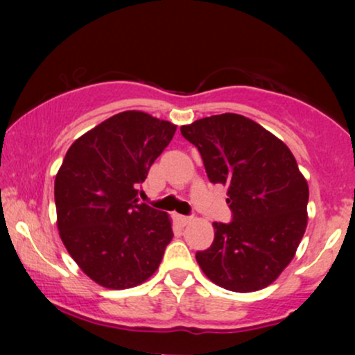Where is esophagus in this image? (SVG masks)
Wrapping results in <instances>:
<instances>
[{"label":"esophagus","mask_w":355,"mask_h":355,"mask_svg":"<svg viewBox=\"0 0 355 355\" xmlns=\"http://www.w3.org/2000/svg\"><path fill=\"white\" fill-rule=\"evenodd\" d=\"M176 220L181 226H186L192 221V216H184V215H176Z\"/></svg>","instance_id":"34e87169"}]
</instances>
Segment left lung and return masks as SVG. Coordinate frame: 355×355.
<instances>
[{
	"label": "left lung",
	"mask_w": 355,
	"mask_h": 355,
	"mask_svg": "<svg viewBox=\"0 0 355 355\" xmlns=\"http://www.w3.org/2000/svg\"><path fill=\"white\" fill-rule=\"evenodd\" d=\"M213 184L227 186L232 221L196 259L213 283L234 293L263 289L291 263L307 227L309 186L294 155L245 116L225 113L182 125Z\"/></svg>",
	"instance_id": "left-lung-1"
}]
</instances>
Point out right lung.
Returning <instances> with one entry per match:
<instances>
[{"mask_svg":"<svg viewBox=\"0 0 355 355\" xmlns=\"http://www.w3.org/2000/svg\"><path fill=\"white\" fill-rule=\"evenodd\" d=\"M176 132L142 111L111 116L67 150L55 179L58 230L79 268L108 289L142 284L173 239L164 211L139 202V184Z\"/></svg>","mask_w":355,"mask_h":355,"instance_id":"right-lung-1","label":"right lung"}]
</instances>
